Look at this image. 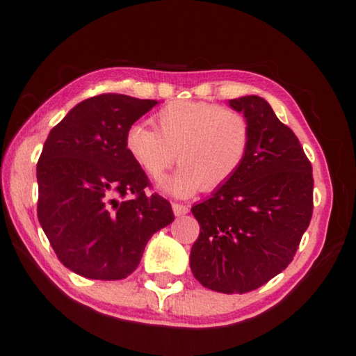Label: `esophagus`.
Returning <instances> with one entry per match:
<instances>
[{
    "label": "esophagus",
    "mask_w": 356,
    "mask_h": 356,
    "mask_svg": "<svg viewBox=\"0 0 356 356\" xmlns=\"http://www.w3.org/2000/svg\"><path fill=\"white\" fill-rule=\"evenodd\" d=\"M172 209H173L175 216H184V213H188V211H189L188 206H184V204H178V202H173Z\"/></svg>",
    "instance_id": "34e87169"
}]
</instances>
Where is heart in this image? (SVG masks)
<instances>
[{
    "mask_svg": "<svg viewBox=\"0 0 356 356\" xmlns=\"http://www.w3.org/2000/svg\"><path fill=\"white\" fill-rule=\"evenodd\" d=\"M157 131L133 123L124 133V149L149 178L159 179L177 159V172L160 189L189 197L204 186L225 184L245 162L251 144V126L243 113L216 104L178 100L155 113Z\"/></svg>",
    "mask_w": 356,
    "mask_h": 356,
    "instance_id": "heart-1",
    "label": "heart"
}]
</instances>
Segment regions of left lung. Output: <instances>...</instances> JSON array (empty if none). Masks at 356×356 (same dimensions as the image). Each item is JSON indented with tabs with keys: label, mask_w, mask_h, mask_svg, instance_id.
I'll use <instances>...</instances> for the list:
<instances>
[{
	"label": "left lung",
	"mask_w": 356,
	"mask_h": 356,
	"mask_svg": "<svg viewBox=\"0 0 356 356\" xmlns=\"http://www.w3.org/2000/svg\"><path fill=\"white\" fill-rule=\"evenodd\" d=\"M250 121L240 170L191 207L201 227L189 266L220 293L259 289L286 269L313 216V170L298 138L257 95L228 100Z\"/></svg>",
	"instance_id": "1"
}]
</instances>
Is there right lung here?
Here are the masks:
<instances>
[{"label": "right lung", "mask_w": 356, "mask_h": 356, "mask_svg": "<svg viewBox=\"0 0 356 356\" xmlns=\"http://www.w3.org/2000/svg\"><path fill=\"white\" fill-rule=\"evenodd\" d=\"M121 94L90 97L50 131L37 163L38 222L63 266L94 280H121L150 236L173 222L124 149V133L157 105Z\"/></svg>", "instance_id": "right-lung-1"}]
</instances>
